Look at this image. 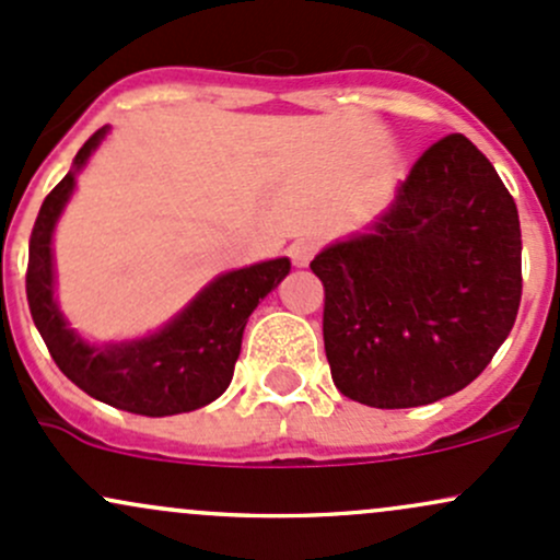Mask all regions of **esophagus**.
I'll use <instances>...</instances> for the list:
<instances>
[{"instance_id": "obj_1", "label": "esophagus", "mask_w": 560, "mask_h": 560, "mask_svg": "<svg viewBox=\"0 0 560 560\" xmlns=\"http://www.w3.org/2000/svg\"><path fill=\"white\" fill-rule=\"evenodd\" d=\"M317 254V243L315 240H293L291 248H288V256L296 267H306Z\"/></svg>"}]
</instances>
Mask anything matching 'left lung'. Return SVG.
<instances>
[{
    "label": "left lung",
    "mask_w": 560,
    "mask_h": 560,
    "mask_svg": "<svg viewBox=\"0 0 560 560\" xmlns=\"http://www.w3.org/2000/svg\"><path fill=\"white\" fill-rule=\"evenodd\" d=\"M323 341L347 398L413 408L459 393L513 330L521 221L494 165L451 133L413 162L369 230L310 264Z\"/></svg>",
    "instance_id": "obj_1"
}]
</instances>
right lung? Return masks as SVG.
<instances>
[{
    "label": "right lung",
    "instance_id": "add662e5",
    "mask_svg": "<svg viewBox=\"0 0 560 560\" xmlns=\"http://www.w3.org/2000/svg\"><path fill=\"white\" fill-rule=\"evenodd\" d=\"M106 133L109 128H101L88 138L71 171L42 202L28 243V310L58 369L90 398L141 417L195 411L230 387L245 323L256 304L291 272V261L272 258L219 275L158 334L119 345H88L69 328L52 296V230L74 191L77 173L85 167Z\"/></svg>",
    "mask_w": 560,
    "mask_h": 560
}]
</instances>
